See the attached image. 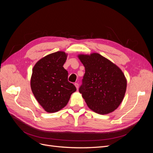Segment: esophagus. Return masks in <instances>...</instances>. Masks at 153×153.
<instances>
[{
    "label": "esophagus",
    "mask_w": 153,
    "mask_h": 153,
    "mask_svg": "<svg viewBox=\"0 0 153 153\" xmlns=\"http://www.w3.org/2000/svg\"><path fill=\"white\" fill-rule=\"evenodd\" d=\"M75 87L76 88V89H78V86H79V85H78V83H75Z\"/></svg>",
    "instance_id": "1"
}]
</instances>
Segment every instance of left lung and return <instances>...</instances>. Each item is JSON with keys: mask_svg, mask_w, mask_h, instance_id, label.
<instances>
[{"mask_svg": "<svg viewBox=\"0 0 153 153\" xmlns=\"http://www.w3.org/2000/svg\"><path fill=\"white\" fill-rule=\"evenodd\" d=\"M85 74L79 92L89 108L99 114L117 109L126 90L127 82L115 64L99 53L79 55Z\"/></svg>", "mask_w": 153, "mask_h": 153, "instance_id": "1", "label": "left lung"}]
</instances>
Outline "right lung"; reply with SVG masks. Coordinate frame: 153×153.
<instances>
[{"label":"right lung","mask_w":153,"mask_h":153,"mask_svg":"<svg viewBox=\"0 0 153 153\" xmlns=\"http://www.w3.org/2000/svg\"><path fill=\"white\" fill-rule=\"evenodd\" d=\"M66 59L67 54L59 51L40 59L32 69V93L47 112H56L64 108L76 91L68 82V73L63 67Z\"/></svg>","instance_id":"1"}]
</instances>
